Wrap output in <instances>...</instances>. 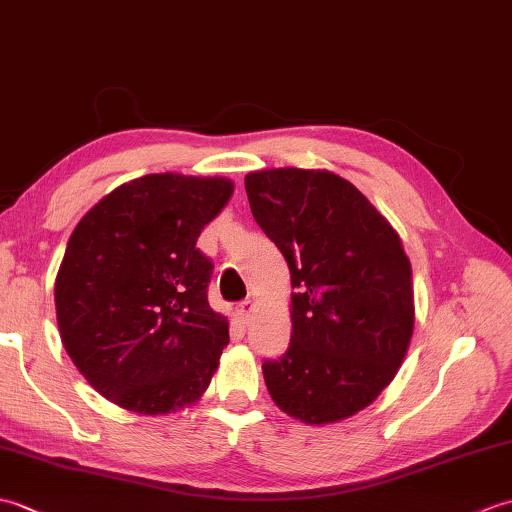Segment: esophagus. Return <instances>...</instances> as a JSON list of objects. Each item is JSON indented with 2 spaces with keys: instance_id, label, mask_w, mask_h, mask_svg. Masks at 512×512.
I'll return each mask as SVG.
<instances>
[{
  "instance_id": "esophagus-1",
  "label": "esophagus",
  "mask_w": 512,
  "mask_h": 512,
  "mask_svg": "<svg viewBox=\"0 0 512 512\" xmlns=\"http://www.w3.org/2000/svg\"><path fill=\"white\" fill-rule=\"evenodd\" d=\"M253 312H255V301H250V299H246V301H242L237 306V314H239V319H242L244 323L253 317Z\"/></svg>"
}]
</instances>
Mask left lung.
Masks as SVG:
<instances>
[{
    "mask_svg": "<svg viewBox=\"0 0 512 512\" xmlns=\"http://www.w3.org/2000/svg\"><path fill=\"white\" fill-rule=\"evenodd\" d=\"M244 184L295 288L288 352L262 365L268 394L306 424L350 418L394 380L411 341L416 310L402 239L334 171L262 169Z\"/></svg>",
    "mask_w": 512,
    "mask_h": 512,
    "instance_id": "obj_1",
    "label": "left lung"
}]
</instances>
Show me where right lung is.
Listing matches in <instances>:
<instances>
[{"instance_id":"obj_1","label":"right lung","mask_w":512,"mask_h":512,"mask_svg":"<svg viewBox=\"0 0 512 512\" xmlns=\"http://www.w3.org/2000/svg\"><path fill=\"white\" fill-rule=\"evenodd\" d=\"M222 176L149 173L81 217L54 281L65 352L114 405L167 416L202 398L228 345L195 246L233 195Z\"/></svg>"}]
</instances>
